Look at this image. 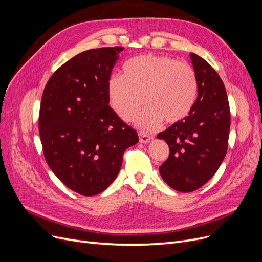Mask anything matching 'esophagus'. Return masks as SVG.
I'll list each match as a JSON object with an SVG mask.
<instances>
[{
	"label": "esophagus",
	"instance_id": "obj_1",
	"mask_svg": "<svg viewBox=\"0 0 262 262\" xmlns=\"http://www.w3.org/2000/svg\"><path fill=\"white\" fill-rule=\"evenodd\" d=\"M139 138H140L141 143H148V142L152 141V139H153L150 136H147V134L142 133V132L139 133Z\"/></svg>",
	"mask_w": 262,
	"mask_h": 262
}]
</instances>
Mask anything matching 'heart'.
Wrapping results in <instances>:
<instances>
[{"mask_svg": "<svg viewBox=\"0 0 262 262\" xmlns=\"http://www.w3.org/2000/svg\"><path fill=\"white\" fill-rule=\"evenodd\" d=\"M198 81L187 63L164 55H139L124 63L122 75L109 78L110 106L123 121H131L139 108L147 105L136 118V125L145 132L156 130L165 120H184L194 105Z\"/></svg>", "mask_w": 262, "mask_h": 262, "instance_id": "1", "label": "heart"}]
</instances>
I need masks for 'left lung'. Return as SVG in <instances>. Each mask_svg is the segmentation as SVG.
I'll return each instance as SVG.
<instances>
[{"label": "left lung", "mask_w": 262, "mask_h": 262, "mask_svg": "<svg viewBox=\"0 0 262 262\" xmlns=\"http://www.w3.org/2000/svg\"><path fill=\"white\" fill-rule=\"evenodd\" d=\"M198 97L184 120L158 133L169 146L161 176L172 189L191 192L214 176L227 152L231 113L225 86L209 63L190 53Z\"/></svg>", "instance_id": "obj_1"}]
</instances>
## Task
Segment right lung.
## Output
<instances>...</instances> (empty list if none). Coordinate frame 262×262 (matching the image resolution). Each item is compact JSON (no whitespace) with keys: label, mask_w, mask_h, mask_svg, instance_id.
Wrapping results in <instances>:
<instances>
[{"label":"right lung","mask_w":262,"mask_h":262,"mask_svg":"<svg viewBox=\"0 0 262 262\" xmlns=\"http://www.w3.org/2000/svg\"><path fill=\"white\" fill-rule=\"evenodd\" d=\"M122 47L75 55L47 83L39 113V134L49 167L82 195L104 191L116 179L124 150L137 131L109 106L108 82Z\"/></svg>","instance_id":"right-lung-1"}]
</instances>
